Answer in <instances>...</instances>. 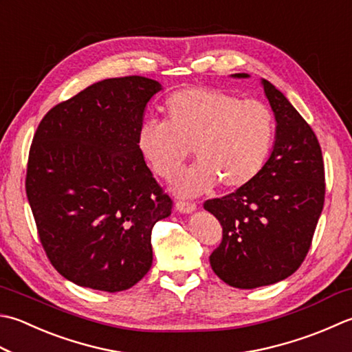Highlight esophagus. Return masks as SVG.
I'll use <instances>...</instances> for the list:
<instances>
[{
	"label": "esophagus",
	"mask_w": 352,
	"mask_h": 352,
	"mask_svg": "<svg viewBox=\"0 0 352 352\" xmlns=\"http://www.w3.org/2000/svg\"><path fill=\"white\" fill-rule=\"evenodd\" d=\"M175 208H177V210H180V212H183V213H192L194 212L195 209H197V206H195V203H189V201H177V204H175Z\"/></svg>",
	"instance_id": "1"
}]
</instances>
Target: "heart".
Instances as JSON below:
<instances>
[{"label": "heart", "instance_id": "heart-1", "mask_svg": "<svg viewBox=\"0 0 352 352\" xmlns=\"http://www.w3.org/2000/svg\"><path fill=\"white\" fill-rule=\"evenodd\" d=\"M163 111L164 122L142 123L137 148L164 180L178 174L194 149L198 162L175 180L178 195H199L217 183L236 190L250 184L265 166L276 134L274 116L265 103L190 87L170 94Z\"/></svg>", "mask_w": 352, "mask_h": 352}]
</instances>
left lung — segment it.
I'll use <instances>...</instances> for the list:
<instances>
[{"label":"left lung","mask_w":352,"mask_h":352,"mask_svg":"<svg viewBox=\"0 0 352 352\" xmlns=\"http://www.w3.org/2000/svg\"><path fill=\"white\" fill-rule=\"evenodd\" d=\"M263 87L276 119L265 166L250 184L204 203L223 226L221 244L209 258L212 270L243 290L276 284L298 270L325 201L318 137L276 87L265 79Z\"/></svg>","instance_id":"obj_1"}]
</instances>
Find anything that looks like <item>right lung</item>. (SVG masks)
Segmentation results:
<instances>
[{
	"instance_id": "add662e5",
	"label": "right lung",
	"mask_w": 352,
	"mask_h": 352,
	"mask_svg": "<svg viewBox=\"0 0 352 352\" xmlns=\"http://www.w3.org/2000/svg\"><path fill=\"white\" fill-rule=\"evenodd\" d=\"M160 89L143 76L96 82L53 107L33 135L27 198L47 258L76 285L123 292L153 265L151 232L172 199L137 133Z\"/></svg>"
}]
</instances>
